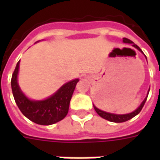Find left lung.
<instances>
[{
  "label": "left lung",
  "mask_w": 160,
  "mask_h": 160,
  "mask_svg": "<svg viewBox=\"0 0 160 160\" xmlns=\"http://www.w3.org/2000/svg\"><path fill=\"white\" fill-rule=\"evenodd\" d=\"M123 42H124V43L132 44L134 47H135V48L138 49L139 51H141L142 52L141 49L139 48V46H137V45L134 44V42H133L132 41H130V40H129V39L123 38ZM148 95H149V94H148ZM147 97H148V96H147ZM147 97L144 99V101H143L141 105H140V106H139L136 110H134V112H132V113H129V114H110V113H107V112L102 111V110L99 109L98 108H96L95 105H94V108H95L96 113H97L100 117H102L103 119H107V120H109V121L114 122V123H122V122H125L127 121V120H129V119H132L133 117L137 115V114H139V112L141 111V109H143V107H144V104H145Z\"/></svg>",
  "instance_id": "8db88e82"
}]
</instances>
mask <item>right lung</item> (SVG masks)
Instances as JSON below:
<instances>
[{
    "label": "right lung",
    "instance_id": "right-lung-1",
    "mask_svg": "<svg viewBox=\"0 0 160 160\" xmlns=\"http://www.w3.org/2000/svg\"><path fill=\"white\" fill-rule=\"evenodd\" d=\"M20 60L11 77V90L16 105L25 116L34 123L50 125L60 121L69 111L70 101L75 90L78 79L66 83L48 99L41 101L29 100L20 90L17 83Z\"/></svg>",
    "mask_w": 160,
    "mask_h": 160
}]
</instances>
